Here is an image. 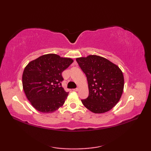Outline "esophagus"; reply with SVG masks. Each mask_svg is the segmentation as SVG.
<instances>
[{"mask_svg": "<svg viewBox=\"0 0 151 151\" xmlns=\"http://www.w3.org/2000/svg\"><path fill=\"white\" fill-rule=\"evenodd\" d=\"M79 90V89L78 88H76V89H73V91H78Z\"/></svg>", "mask_w": 151, "mask_h": 151, "instance_id": "1", "label": "esophagus"}]
</instances>
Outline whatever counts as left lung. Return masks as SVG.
Returning a JSON list of instances; mask_svg holds the SVG:
<instances>
[{
    "label": "left lung",
    "mask_w": 151,
    "mask_h": 151,
    "mask_svg": "<svg viewBox=\"0 0 151 151\" xmlns=\"http://www.w3.org/2000/svg\"><path fill=\"white\" fill-rule=\"evenodd\" d=\"M87 77L89 96L81 100L95 114L111 110L119 101L124 89V76L116 64L104 57L89 55L76 58Z\"/></svg>",
    "instance_id": "8db88e82"
}]
</instances>
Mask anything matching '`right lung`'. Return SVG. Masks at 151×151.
Masks as SVG:
<instances>
[{"mask_svg": "<svg viewBox=\"0 0 151 151\" xmlns=\"http://www.w3.org/2000/svg\"><path fill=\"white\" fill-rule=\"evenodd\" d=\"M74 62L70 58L47 54L31 61L25 67L22 82L32 106L44 114L62 107L69 93L62 87V73Z\"/></svg>", "mask_w": 151, "mask_h": 151, "instance_id": "obj_1", "label": "right lung"}]
</instances>
